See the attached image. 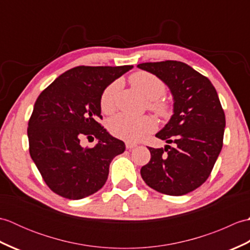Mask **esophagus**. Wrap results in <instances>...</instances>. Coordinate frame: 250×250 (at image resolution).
Masks as SVG:
<instances>
[{
  "label": "esophagus",
  "mask_w": 250,
  "mask_h": 250,
  "mask_svg": "<svg viewBox=\"0 0 250 250\" xmlns=\"http://www.w3.org/2000/svg\"><path fill=\"white\" fill-rule=\"evenodd\" d=\"M136 146H137V144H135V143H131V142L125 143V147L128 148V149H132V148H135Z\"/></svg>",
  "instance_id": "obj_1"
}]
</instances>
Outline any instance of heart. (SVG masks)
I'll list each match as a JSON object with an SVG mask.
<instances>
[{
	"label": "heart",
	"instance_id": "obj_1",
	"mask_svg": "<svg viewBox=\"0 0 250 250\" xmlns=\"http://www.w3.org/2000/svg\"><path fill=\"white\" fill-rule=\"evenodd\" d=\"M133 86L150 100L149 107L160 116L169 113L168 105L160 100L166 93V84L158 76L145 71L134 73L130 77ZM119 89V82H114L104 89L100 99L103 113L110 114L115 109V97ZM156 121L150 116L133 117L119 114L108 121V130L113 135L128 142H136L156 129Z\"/></svg>",
	"mask_w": 250,
	"mask_h": 250
}]
</instances>
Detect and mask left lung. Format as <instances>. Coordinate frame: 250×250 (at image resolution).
I'll return each instance as SVG.
<instances>
[{
  "mask_svg": "<svg viewBox=\"0 0 250 250\" xmlns=\"http://www.w3.org/2000/svg\"><path fill=\"white\" fill-rule=\"evenodd\" d=\"M137 67L160 78L174 100L171 119L156 134L174 147H148L151 158L141 168L142 178L158 192L187 194L208 178L221 151L226 117L218 94L208 78L184 62H146Z\"/></svg>",
  "mask_w": 250,
  "mask_h": 250,
  "instance_id": "obj_1",
  "label": "left lung"
}]
</instances>
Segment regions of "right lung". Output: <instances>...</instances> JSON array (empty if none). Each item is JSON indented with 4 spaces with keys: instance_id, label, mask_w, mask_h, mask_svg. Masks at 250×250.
<instances>
[{
    "instance_id": "right-lung-1",
    "label": "right lung",
    "mask_w": 250,
    "mask_h": 250,
    "mask_svg": "<svg viewBox=\"0 0 250 250\" xmlns=\"http://www.w3.org/2000/svg\"><path fill=\"white\" fill-rule=\"evenodd\" d=\"M132 67L76 66L39 95L29 120V150L55 193L79 200L106 183L111 160L125 151V145L99 124L100 99L108 84ZM83 136L95 137L98 144L83 148Z\"/></svg>"
}]
</instances>
